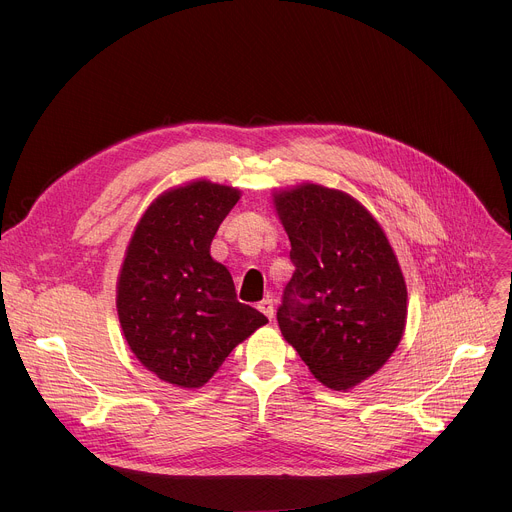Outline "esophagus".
<instances>
[{
    "mask_svg": "<svg viewBox=\"0 0 512 512\" xmlns=\"http://www.w3.org/2000/svg\"><path fill=\"white\" fill-rule=\"evenodd\" d=\"M259 312H263L269 320H273V316H275V308H273V300H263V302H259Z\"/></svg>",
    "mask_w": 512,
    "mask_h": 512,
    "instance_id": "1",
    "label": "esophagus"
}]
</instances>
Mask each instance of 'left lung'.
Returning a JSON list of instances; mask_svg holds the SVG:
<instances>
[{
    "label": "left lung",
    "instance_id": "8db88e82",
    "mask_svg": "<svg viewBox=\"0 0 512 512\" xmlns=\"http://www.w3.org/2000/svg\"><path fill=\"white\" fill-rule=\"evenodd\" d=\"M296 271L277 322L312 375L344 391L375 375L395 352L407 287L379 223L352 196L318 184L275 194Z\"/></svg>",
    "mask_w": 512,
    "mask_h": 512
}]
</instances>
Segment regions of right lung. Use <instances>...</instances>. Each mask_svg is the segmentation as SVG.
<instances>
[{
    "label": "right lung",
    "mask_w": 512,
    "mask_h": 512,
    "mask_svg": "<svg viewBox=\"0 0 512 512\" xmlns=\"http://www.w3.org/2000/svg\"><path fill=\"white\" fill-rule=\"evenodd\" d=\"M239 190L192 182L162 194L129 241L117 283L125 340L145 369L176 387H202L267 318L241 304L210 243Z\"/></svg>",
    "instance_id": "right-lung-1"
}]
</instances>
